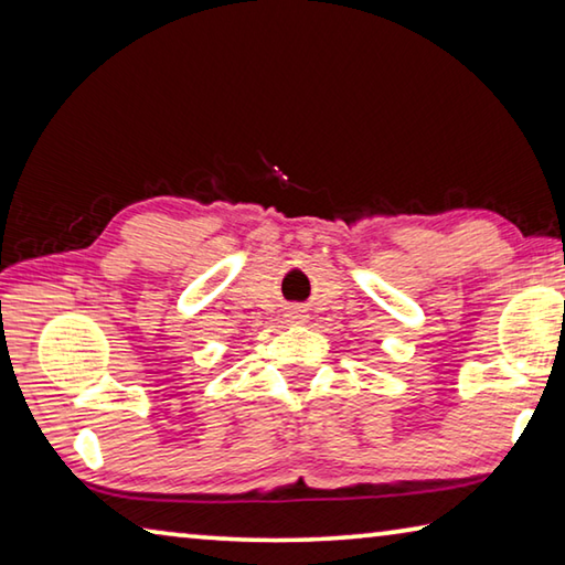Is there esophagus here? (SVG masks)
Segmentation results:
<instances>
[{"label": "esophagus", "instance_id": "1", "mask_svg": "<svg viewBox=\"0 0 565 565\" xmlns=\"http://www.w3.org/2000/svg\"><path fill=\"white\" fill-rule=\"evenodd\" d=\"M303 319H306V317H303L301 309H291V311H289V321H291V323H301Z\"/></svg>", "mask_w": 565, "mask_h": 565}]
</instances>
